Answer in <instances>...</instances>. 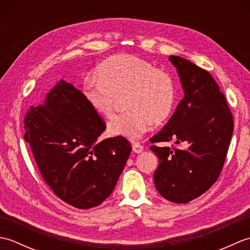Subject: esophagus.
<instances>
[{"mask_svg":"<svg viewBox=\"0 0 250 250\" xmlns=\"http://www.w3.org/2000/svg\"><path fill=\"white\" fill-rule=\"evenodd\" d=\"M132 149L135 153H141L143 150H144V147H143L139 143H134L133 145H132Z\"/></svg>","mask_w":250,"mask_h":250,"instance_id":"obj_1","label":"esophagus"}]
</instances>
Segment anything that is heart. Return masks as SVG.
Segmentation results:
<instances>
[{"instance_id":"heart-1","label":"heart","mask_w":250,"mask_h":250,"mask_svg":"<svg viewBox=\"0 0 250 250\" xmlns=\"http://www.w3.org/2000/svg\"><path fill=\"white\" fill-rule=\"evenodd\" d=\"M97 76L83 83V92L89 105L108 118L118 99L125 97L124 105L128 109L108 122L110 135L136 141L150 122L161 124L171 115L175 104L173 79L148 61L128 55L111 57L99 66Z\"/></svg>"}]
</instances>
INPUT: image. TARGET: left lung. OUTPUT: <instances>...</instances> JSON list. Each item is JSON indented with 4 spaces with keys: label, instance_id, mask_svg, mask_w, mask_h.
Wrapping results in <instances>:
<instances>
[{
    "label": "left lung",
    "instance_id": "left-lung-1",
    "mask_svg": "<svg viewBox=\"0 0 250 250\" xmlns=\"http://www.w3.org/2000/svg\"><path fill=\"white\" fill-rule=\"evenodd\" d=\"M168 60L177 68L185 95L150 141H175L182 147L150 146L159 158L153 182L164 199L183 204L206 192L219 177L234 124L225 94L208 72L178 56Z\"/></svg>",
    "mask_w": 250,
    "mask_h": 250
}]
</instances>
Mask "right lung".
Here are the masks:
<instances>
[{
	"label": "right lung",
	"instance_id": "obj_1",
	"mask_svg": "<svg viewBox=\"0 0 250 250\" xmlns=\"http://www.w3.org/2000/svg\"><path fill=\"white\" fill-rule=\"evenodd\" d=\"M24 140L42 177L76 208L100 205L113 192L132 147L125 137L99 141L105 122L82 91L60 81L24 117Z\"/></svg>",
	"mask_w": 250,
	"mask_h": 250
}]
</instances>
